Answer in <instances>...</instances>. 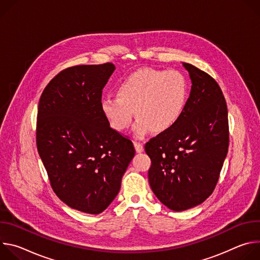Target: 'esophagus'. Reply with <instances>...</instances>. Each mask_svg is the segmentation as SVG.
<instances>
[{
    "label": "esophagus",
    "mask_w": 260,
    "mask_h": 260,
    "mask_svg": "<svg viewBox=\"0 0 260 260\" xmlns=\"http://www.w3.org/2000/svg\"><path fill=\"white\" fill-rule=\"evenodd\" d=\"M134 145H135V149H136V151L137 152H143V150H144V146H143V144L142 143H140V142H134Z\"/></svg>",
    "instance_id": "esophagus-1"
}]
</instances>
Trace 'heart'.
Instances as JSON below:
<instances>
[{"label": "heart", "mask_w": 260, "mask_h": 260, "mask_svg": "<svg viewBox=\"0 0 260 260\" xmlns=\"http://www.w3.org/2000/svg\"><path fill=\"white\" fill-rule=\"evenodd\" d=\"M187 91L184 77L177 71L153 68L139 69L116 87V96L101 101V110L111 127L125 131L137 118L133 133L143 138L152 129L165 133L180 119L186 104Z\"/></svg>", "instance_id": "heart-1"}]
</instances>
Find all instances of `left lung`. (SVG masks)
<instances>
[{"label":"left lung","mask_w":260,"mask_h":260,"mask_svg":"<svg viewBox=\"0 0 260 260\" xmlns=\"http://www.w3.org/2000/svg\"><path fill=\"white\" fill-rule=\"evenodd\" d=\"M191 79L190 95L178 122L145 145L151 159L148 179L169 209L188 210L214 191L229 151L228 106L209 74L183 62Z\"/></svg>","instance_id":"obj_1"}]
</instances>
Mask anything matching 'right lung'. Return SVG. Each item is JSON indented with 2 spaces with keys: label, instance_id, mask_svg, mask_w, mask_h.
I'll list each match as a JSON object with an SVG mask.
<instances>
[{
  "label": "right lung",
  "instance_id": "add662e5",
  "mask_svg": "<svg viewBox=\"0 0 260 260\" xmlns=\"http://www.w3.org/2000/svg\"><path fill=\"white\" fill-rule=\"evenodd\" d=\"M115 66L68 68L43 90L37 116V149L55 194L70 208L100 214L119 192L135 156L133 142L110 126L102 90Z\"/></svg>",
  "mask_w": 260,
  "mask_h": 260
}]
</instances>
